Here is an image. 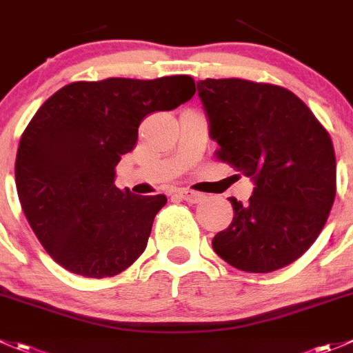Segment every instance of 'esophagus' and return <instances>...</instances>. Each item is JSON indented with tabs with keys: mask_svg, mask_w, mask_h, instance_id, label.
Listing matches in <instances>:
<instances>
[{
	"mask_svg": "<svg viewBox=\"0 0 353 353\" xmlns=\"http://www.w3.org/2000/svg\"><path fill=\"white\" fill-rule=\"evenodd\" d=\"M179 196L183 200L190 201V203H198V201L203 200V194L198 193V191H191V190H179Z\"/></svg>",
	"mask_w": 353,
	"mask_h": 353,
	"instance_id": "esophagus-1",
	"label": "esophagus"
}]
</instances>
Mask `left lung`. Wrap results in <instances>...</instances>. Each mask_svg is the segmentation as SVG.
I'll list each match as a JSON object with an SVG mask.
<instances>
[{"instance_id":"8db88e82","label":"left lung","mask_w":353,"mask_h":353,"mask_svg":"<svg viewBox=\"0 0 353 353\" xmlns=\"http://www.w3.org/2000/svg\"><path fill=\"white\" fill-rule=\"evenodd\" d=\"M219 160L253 181L248 203L229 198L234 217L212 248L245 272H272L310 248L336 194L330 132L281 85L245 79L196 82Z\"/></svg>"}]
</instances>
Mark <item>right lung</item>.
<instances>
[{
  "label": "right lung",
  "mask_w": 353,
  "mask_h": 353,
  "mask_svg": "<svg viewBox=\"0 0 353 353\" xmlns=\"http://www.w3.org/2000/svg\"><path fill=\"white\" fill-rule=\"evenodd\" d=\"M190 75L72 82L48 98L20 138L15 183L34 234L51 259L84 278L121 274L146 248L163 194L115 186V167L153 112L194 94Z\"/></svg>",
  "instance_id": "1"
}]
</instances>
